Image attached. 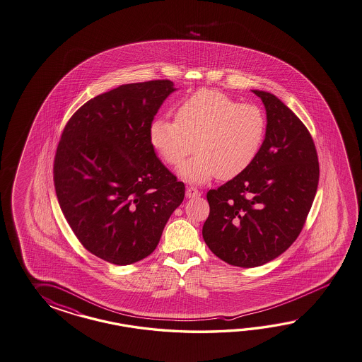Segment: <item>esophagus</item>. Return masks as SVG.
I'll return each instance as SVG.
<instances>
[{"label": "esophagus", "mask_w": 362, "mask_h": 362, "mask_svg": "<svg viewBox=\"0 0 362 362\" xmlns=\"http://www.w3.org/2000/svg\"><path fill=\"white\" fill-rule=\"evenodd\" d=\"M202 194V192L197 189V188H194V187H188L187 188V191H185V196L187 197H197V196H200Z\"/></svg>", "instance_id": "34e87169"}]
</instances>
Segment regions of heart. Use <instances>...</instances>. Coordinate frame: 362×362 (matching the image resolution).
<instances>
[{"label": "heart", "mask_w": 362, "mask_h": 362, "mask_svg": "<svg viewBox=\"0 0 362 362\" xmlns=\"http://www.w3.org/2000/svg\"><path fill=\"white\" fill-rule=\"evenodd\" d=\"M267 133L264 111L240 103L217 90L203 88L185 98L175 110V120L157 116L149 125L151 146L168 165L180 168L194 183L213 177L233 179L250 168L263 148Z\"/></svg>", "instance_id": "heart-1"}]
</instances>
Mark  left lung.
Returning <instances> with one entry per match:
<instances>
[{
  "label": "left lung",
  "mask_w": 362,
  "mask_h": 362,
  "mask_svg": "<svg viewBox=\"0 0 362 362\" xmlns=\"http://www.w3.org/2000/svg\"><path fill=\"white\" fill-rule=\"evenodd\" d=\"M267 112L264 144L254 163L217 189L203 238L228 264L254 268L281 255L300 235L319 182L309 129L274 94L252 90Z\"/></svg>",
  "instance_id": "8db88e82"
}]
</instances>
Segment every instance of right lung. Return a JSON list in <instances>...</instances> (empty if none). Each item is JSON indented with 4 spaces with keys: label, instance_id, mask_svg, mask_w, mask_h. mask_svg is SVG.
Wrapping results in <instances>:
<instances>
[{
    "label": "right lung",
    "instance_id": "obj_1",
    "mask_svg": "<svg viewBox=\"0 0 362 362\" xmlns=\"http://www.w3.org/2000/svg\"><path fill=\"white\" fill-rule=\"evenodd\" d=\"M174 90L170 80L122 85L90 99L62 131L53 162L60 208L81 245L108 263L149 256L185 199L149 141Z\"/></svg>",
    "mask_w": 362,
    "mask_h": 362
}]
</instances>
